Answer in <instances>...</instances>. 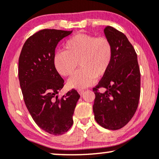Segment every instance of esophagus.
<instances>
[{
    "instance_id": "34e87169",
    "label": "esophagus",
    "mask_w": 159,
    "mask_h": 159,
    "mask_svg": "<svg viewBox=\"0 0 159 159\" xmlns=\"http://www.w3.org/2000/svg\"><path fill=\"white\" fill-rule=\"evenodd\" d=\"M84 90H78V93L81 95V96H82V95L84 94Z\"/></svg>"
}]
</instances>
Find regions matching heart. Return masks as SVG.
<instances>
[{
	"label": "heart",
	"mask_w": 159,
	"mask_h": 159,
	"mask_svg": "<svg viewBox=\"0 0 159 159\" xmlns=\"http://www.w3.org/2000/svg\"><path fill=\"white\" fill-rule=\"evenodd\" d=\"M112 58L113 47L107 38L79 34L66 42L64 52L55 53L54 64L59 74L70 76L78 63L81 69L69 78L68 85L82 90L106 74Z\"/></svg>",
	"instance_id": "obj_1"
}]
</instances>
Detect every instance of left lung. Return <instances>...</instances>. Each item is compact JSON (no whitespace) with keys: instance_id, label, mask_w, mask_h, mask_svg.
I'll return each mask as SVG.
<instances>
[{"instance_id":"obj_1","label":"left lung","mask_w":159,"mask_h":159,"mask_svg":"<svg viewBox=\"0 0 159 159\" xmlns=\"http://www.w3.org/2000/svg\"><path fill=\"white\" fill-rule=\"evenodd\" d=\"M113 47V58L106 74L93 88L95 120L110 130L121 129L130 121L138 106L140 73L138 57L125 34L114 27L104 30ZM104 87L102 94L98 89Z\"/></svg>"}]
</instances>
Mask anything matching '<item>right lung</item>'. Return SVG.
Wrapping results in <instances>:
<instances>
[{
	"mask_svg": "<svg viewBox=\"0 0 159 159\" xmlns=\"http://www.w3.org/2000/svg\"><path fill=\"white\" fill-rule=\"evenodd\" d=\"M72 33L54 29L36 33L26 40L19 60L20 87L27 110L40 129L54 135L72 126L80 98L73 89L61 98L57 96L64 81L54 66V52L58 43Z\"/></svg>",
	"mask_w": 159,
	"mask_h": 159,
	"instance_id": "1",
	"label": "right lung"
}]
</instances>
